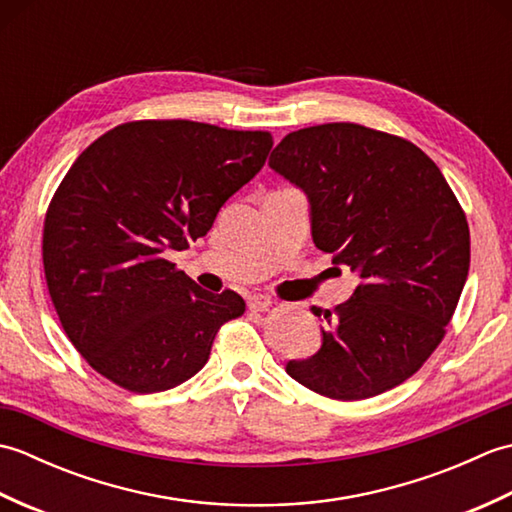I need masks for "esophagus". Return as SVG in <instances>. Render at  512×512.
<instances>
[{
    "mask_svg": "<svg viewBox=\"0 0 512 512\" xmlns=\"http://www.w3.org/2000/svg\"><path fill=\"white\" fill-rule=\"evenodd\" d=\"M270 297H266V295H253V297H248V308L253 310V312H264V310H268L270 308Z\"/></svg>",
    "mask_w": 512,
    "mask_h": 512,
    "instance_id": "1",
    "label": "esophagus"
}]
</instances>
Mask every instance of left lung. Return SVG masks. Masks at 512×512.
Segmentation results:
<instances>
[{"label": "left lung", "instance_id": "left-lung-1", "mask_svg": "<svg viewBox=\"0 0 512 512\" xmlns=\"http://www.w3.org/2000/svg\"><path fill=\"white\" fill-rule=\"evenodd\" d=\"M268 165L306 191L312 239L358 275L330 310L321 350L286 372L334 400L405 383L447 334L471 264L469 222L420 147L356 123L288 134Z\"/></svg>", "mask_w": 512, "mask_h": 512}]
</instances>
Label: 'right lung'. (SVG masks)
Instances as JSON below:
<instances>
[{
    "label": "right lung",
    "instance_id": "add662e5",
    "mask_svg": "<svg viewBox=\"0 0 512 512\" xmlns=\"http://www.w3.org/2000/svg\"><path fill=\"white\" fill-rule=\"evenodd\" d=\"M273 136L195 121H132L74 160L43 220V270L63 332L101 376L154 394L198 374L242 317L171 264L264 167Z\"/></svg>",
    "mask_w": 512,
    "mask_h": 512
}]
</instances>
